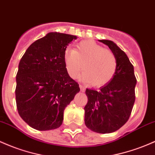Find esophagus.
Masks as SVG:
<instances>
[{
  "label": "esophagus",
  "mask_w": 155,
  "mask_h": 155,
  "mask_svg": "<svg viewBox=\"0 0 155 155\" xmlns=\"http://www.w3.org/2000/svg\"><path fill=\"white\" fill-rule=\"evenodd\" d=\"M79 87H80V90H81V92H84V90H85V89H84V86L81 85V84H80V85H79Z\"/></svg>",
  "instance_id": "esophagus-1"
}]
</instances>
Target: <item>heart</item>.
<instances>
[{"label": "heart", "instance_id": "1", "mask_svg": "<svg viewBox=\"0 0 155 155\" xmlns=\"http://www.w3.org/2000/svg\"><path fill=\"white\" fill-rule=\"evenodd\" d=\"M64 63L68 74L76 79L84 69L81 79L93 87L105 85L113 78L117 70V59L111 51L105 49L93 40H83L75 50L64 52Z\"/></svg>", "mask_w": 155, "mask_h": 155}]
</instances>
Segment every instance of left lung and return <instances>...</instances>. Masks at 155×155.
<instances>
[{
	"label": "left lung",
	"mask_w": 155,
	"mask_h": 155,
	"mask_svg": "<svg viewBox=\"0 0 155 155\" xmlns=\"http://www.w3.org/2000/svg\"><path fill=\"white\" fill-rule=\"evenodd\" d=\"M110 48L117 59L113 78L98 91L86 89L88 101L84 107V124L97 133L115 132L127 123L135 100L137 80L134 67L124 51L115 42L99 40Z\"/></svg>",
	"instance_id": "left-lung-1"
}]
</instances>
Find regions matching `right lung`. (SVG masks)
<instances>
[{"label":"right lung","mask_w":155,"mask_h":155,"mask_svg":"<svg viewBox=\"0 0 155 155\" xmlns=\"http://www.w3.org/2000/svg\"><path fill=\"white\" fill-rule=\"evenodd\" d=\"M77 37L50 32L25 51L16 76L18 113L31 127L40 131L62 125L64 110L80 91L64 63V52Z\"/></svg>","instance_id":"1"}]
</instances>
